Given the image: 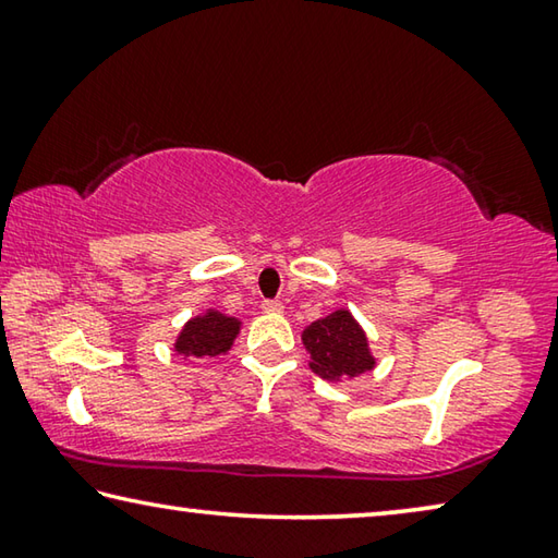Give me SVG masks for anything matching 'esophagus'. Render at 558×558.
<instances>
[{
    "mask_svg": "<svg viewBox=\"0 0 558 558\" xmlns=\"http://www.w3.org/2000/svg\"><path fill=\"white\" fill-rule=\"evenodd\" d=\"M263 310H266V313H280L282 310V302L280 300H263V305H260Z\"/></svg>",
    "mask_w": 558,
    "mask_h": 558,
    "instance_id": "obj_1",
    "label": "esophagus"
}]
</instances>
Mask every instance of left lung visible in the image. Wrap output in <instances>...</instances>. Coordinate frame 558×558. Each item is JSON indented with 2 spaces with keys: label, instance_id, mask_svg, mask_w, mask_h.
Segmentation results:
<instances>
[{
  "label": "left lung",
  "instance_id": "8db88e82",
  "mask_svg": "<svg viewBox=\"0 0 558 558\" xmlns=\"http://www.w3.org/2000/svg\"><path fill=\"white\" fill-rule=\"evenodd\" d=\"M302 344L313 356V372L327 381L352 379L374 369V356L369 354L364 329L347 310L327 315L310 325L302 332Z\"/></svg>",
  "mask_w": 558,
  "mask_h": 558
}]
</instances>
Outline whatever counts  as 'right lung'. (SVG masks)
I'll use <instances>...</instances> for the list:
<instances>
[{
	"label": "right lung",
	"mask_w": 558,
	"mask_h": 558,
	"mask_svg": "<svg viewBox=\"0 0 558 558\" xmlns=\"http://www.w3.org/2000/svg\"><path fill=\"white\" fill-rule=\"evenodd\" d=\"M239 325V319L209 310L202 317L189 319L182 335L177 337L174 349L186 356H219L231 349Z\"/></svg>",
	"instance_id": "obj_1"
}]
</instances>
